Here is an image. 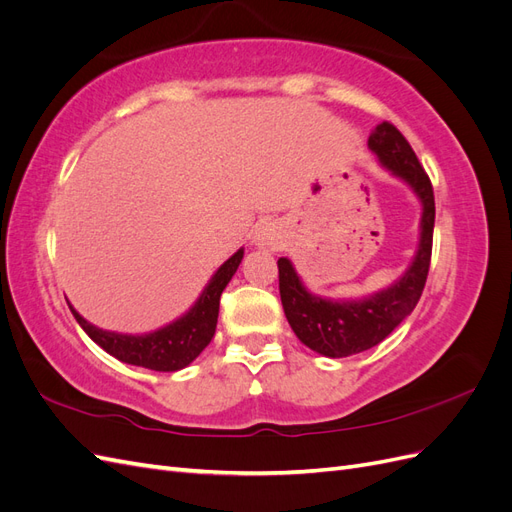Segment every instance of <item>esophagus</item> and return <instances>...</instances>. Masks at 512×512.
<instances>
[{"label":"esophagus","mask_w":512,"mask_h":512,"mask_svg":"<svg viewBox=\"0 0 512 512\" xmlns=\"http://www.w3.org/2000/svg\"><path fill=\"white\" fill-rule=\"evenodd\" d=\"M256 243L260 247H269V250H280L282 245V232L277 230L275 226L267 224V226H260L256 232Z\"/></svg>","instance_id":"obj_1"}]
</instances>
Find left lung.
<instances>
[{
	"mask_svg": "<svg viewBox=\"0 0 512 512\" xmlns=\"http://www.w3.org/2000/svg\"><path fill=\"white\" fill-rule=\"evenodd\" d=\"M367 145L393 175L410 185L423 203L421 243L404 277L391 288L371 294L363 301H331L307 292L288 258L277 260L280 297L288 324L307 348L331 359L359 354L391 335L421 299L431 262L436 200H433L429 175L418 162L406 136L389 121H382L371 132Z\"/></svg>",
	"mask_w": 512,
	"mask_h": 512,
	"instance_id": "8db88e82",
	"label": "left lung"
}]
</instances>
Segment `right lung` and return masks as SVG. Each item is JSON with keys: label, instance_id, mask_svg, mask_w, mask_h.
<instances>
[{"label": "right lung", "instance_id": "right-lung-1", "mask_svg": "<svg viewBox=\"0 0 512 512\" xmlns=\"http://www.w3.org/2000/svg\"><path fill=\"white\" fill-rule=\"evenodd\" d=\"M241 258L243 250L232 254L224 265L215 271L211 282L207 284V288L200 294L190 312L160 331H153L147 335L111 333L89 324L81 314H76V309L68 303L70 312L74 314L76 322L81 324L83 331L94 339L100 348H104L121 363L138 365L153 371H177L183 369L185 365H190L213 339L215 327H218L222 290L230 282V277L235 275Z\"/></svg>", "mask_w": 512, "mask_h": 512}]
</instances>
